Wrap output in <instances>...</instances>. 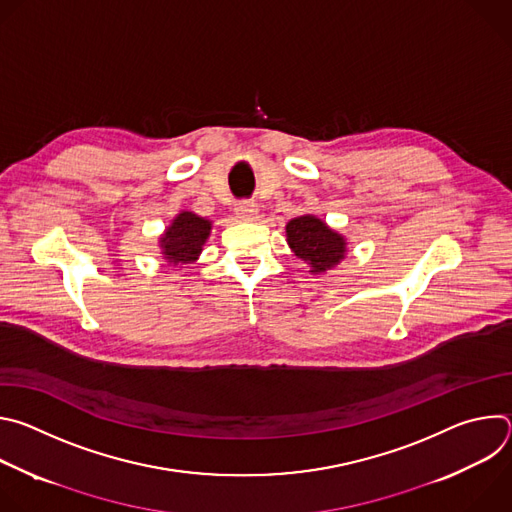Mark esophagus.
Returning <instances> with one entry per match:
<instances>
[{
  "mask_svg": "<svg viewBox=\"0 0 512 512\" xmlns=\"http://www.w3.org/2000/svg\"><path fill=\"white\" fill-rule=\"evenodd\" d=\"M235 212H237V216L241 218V221L251 223V221H255V218H257L259 208H257V204L253 200H239L235 204Z\"/></svg>",
  "mask_w": 512,
  "mask_h": 512,
  "instance_id": "1",
  "label": "esophagus"
}]
</instances>
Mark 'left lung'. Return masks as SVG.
I'll use <instances>...</instances> for the list:
<instances>
[{
    "mask_svg": "<svg viewBox=\"0 0 512 512\" xmlns=\"http://www.w3.org/2000/svg\"><path fill=\"white\" fill-rule=\"evenodd\" d=\"M285 233L291 251L310 265L314 275L336 267L346 255V239L314 214L291 218Z\"/></svg>",
    "mask_w": 512,
    "mask_h": 512,
    "instance_id": "1",
    "label": "left lung"
}]
</instances>
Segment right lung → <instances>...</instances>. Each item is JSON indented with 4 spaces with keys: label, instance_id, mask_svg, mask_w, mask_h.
<instances>
[{
    "label": "right lung",
    "instance_id": "right-lung-1",
    "mask_svg": "<svg viewBox=\"0 0 512 512\" xmlns=\"http://www.w3.org/2000/svg\"><path fill=\"white\" fill-rule=\"evenodd\" d=\"M210 229L212 223L206 221V218L190 210H182L160 237L164 259H168L172 265H186L196 261L202 245L210 235Z\"/></svg>",
    "mask_w": 512,
    "mask_h": 512
}]
</instances>
